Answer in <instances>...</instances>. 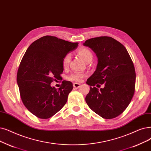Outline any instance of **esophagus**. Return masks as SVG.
I'll return each instance as SVG.
<instances>
[{"mask_svg": "<svg viewBox=\"0 0 151 151\" xmlns=\"http://www.w3.org/2000/svg\"><path fill=\"white\" fill-rule=\"evenodd\" d=\"M80 86H81V84L80 83H73V87H74V88H76L77 89L78 88H80Z\"/></svg>", "mask_w": 151, "mask_h": 151, "instance_id": "obj_1", "label": "esophagus"}]
</instances>
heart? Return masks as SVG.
I'll return each instance as SVG.
<instances>
[{
  "label": "heart",
  "instance_id": "b5f03b06",
  "mask_svg": "<svg viewBox=\"0 0 151 151\" xmlns=\"http://www.w3.org/2000/svg\"><path fill=\"white\" fill-rule=\"evenodd\" d=\"M78 54L86 63H88V62H91L92 60H93V54H92L91 50L88 48L83 47L80 49L78 50ZM70 60V54H67L63 58V59L62 60V67L64 69L67 68L68 67ZM84 76V74L80 73H75L70 75L68 77V80L74 81H81Z\"/></svg>",
  "mask_w": 151,
  "mask_h": 151
}]
</instances>
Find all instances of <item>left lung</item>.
<instances>
[{"label":"left lung","instance_id":"8db88e82","mask_svg":"<svg viewBox=\"0 0 151 151\" xmlns=\"http://www.w3.org/2000/svg\"><path fill=\"white\" fill-rule=\"evenodd\" d=\"M83 45L97 57L96 70L86 81L91 86L85 100L97 115L114 119L127 109L134 93L136 73L132 58L124 45L111 37L91 38ZM103 83V88L94 87Z\"/></svg>","mask_w":151,"mask_h":151}]
</instances>
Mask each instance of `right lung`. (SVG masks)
Returning <instances> with one entry per match:
<instances>
[{"instance_id": "add662e5", "label": "right lung", "mask_w": 151, "mask_h": 151, "mask_svg": "<svg viewBox=\"0 0 151 151\" xmlns=\"http://www.w3.org/2000/svg\"><path fill=\"white\" fill-rule=\"evenodd\" d=\"M78 45V42L45 36L26 51L18 70L17 84L24 106L39 119H49L66 104L72 83L63 81L58 89L50 84L60 77L63 58Z\"/></svg>"}]
</instances>
